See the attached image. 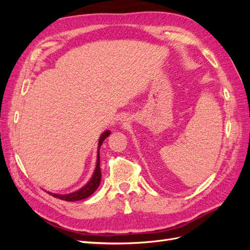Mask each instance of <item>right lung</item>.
Wrapping results in <instances>:
<instances>
[{"label": "right lung", "instance_id": "1", "mask_svg": "<svg viewBox=\"0 0 250 250\" xmlns=\"http://www.w3.org/2000/svg\"><path fill=\"white\" fill-rule=\"evenodd\" d=\"M110 134L109 130H106L105 132L102 133V135L99 139V145H98V156H97V164H96V169L95 172L93 174L92 178L88 181V183L84 186L82 187L80 190L76 191V192H73L70 194H53L48 192L49 194H51L53 197L58 198V199H62L64 201H78V200H82V199H85L87 197H89L90 195H92L100 185V181H101V169H100V154H99V150L100 147L102 145L103 141L106 139L108 135Z\"/></svg>", "mask_w": 250, "mask_h": 250}]
</instances>
